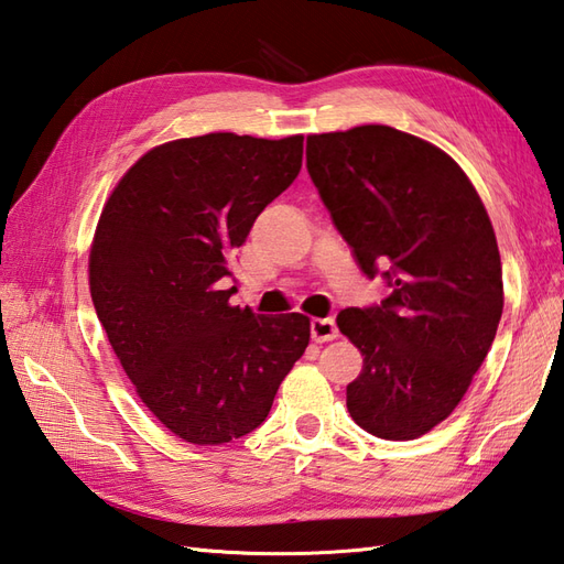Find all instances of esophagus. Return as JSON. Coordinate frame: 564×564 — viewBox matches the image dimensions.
Wrapping results in <instances>:
<instances>
[{"instance_id": "1", "label": "esophagus", "mask_w": 564, "mask_h": 564, "mask_svg": "<svg viewBox=\"0 0 564 564\" xmlns=\"http://www.w3.org/2000/svg\"><path fill=\"white\" fill-rule=\"evenodd\" d=\"M310 332H312V338L317 344L322 341H332V338L338 336V329H336V322L332 317H324V319H312L310 322Z\"/></svg>"}]
</instances>
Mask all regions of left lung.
<instances>
[{
    "label": "left lung",
    "mask_w": 564,
    "mask_h": 564,
    "mask_svg": "<svg viewBox=\"0 0 564 564\" xmlns=\"http://www.w3.org/2000/svg\"><path fill=\"white\" fill-rule=\"evenodd\" d=\"M307 173L360 271L391 288L336 319L365 356L348 413L375 437H421L459 405L502 317L486 206L447 153L384 124L307 137Z\"/></svg>",
    "instance_id": "8db88e82"
}]
</instances>
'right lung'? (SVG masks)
I'll use <instances>...</instances> for the list:
<instances>
[{
  "instance_id": "right-lung-1",
  "label": "right lung",
  "mask_w": 564,
  "mask_h": 564,
  "mask_svg": "<svg viewBox=\"0 0 564 564\" xmlns=\"http://www.w3.org/2000/svg\"><path fill=\"white\" fill-rule=\"evenodd\" d=\"M303 137L177 139L129 167L90 247V297L137 394L192 444L238 440L267 421L310 344L303 314L230 307L228 257L293 185Z\"/></svg>"
}]
</instances>
